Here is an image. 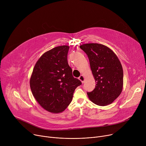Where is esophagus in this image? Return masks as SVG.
<instances>
[{"mask_svg": "<svg viewBox=\"0 0 146 146\" xmlns=\"http://www.w3.org/2000/svg\"><path fill=\"white\" fill-rule=\"evenodd\" d=\"M78 79L81 81V82L82 83H84V80H85V78H84V76H82V75H81L80 77H79V78H78Z\"/></svg>", "mask_w": 146, "mask_h": 146, "instance_id": "1", "label": "esophagus"}]
</instances>
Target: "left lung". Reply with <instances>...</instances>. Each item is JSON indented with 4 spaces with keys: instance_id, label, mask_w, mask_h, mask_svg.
Wrapping results in <instances>:
<instances>
[{
    "instance_id": "left-lung-1",
    "label": "left lung",
    "mask_w": 146,
    "mask_h": 146,
    "mask_svg": "<svg viewBox=\"0 0 146 146\" xmlns=\"http://www.w3.org/2000/svg\"><path fill=\"white\" fill-rule=\"evenodd\" d=\"M80 47L88 57L96 83L95 89L87 92L89 99L98 106L111 104L123 87V69L119 60L110 48L101 44H84Z\"/></svg>"
}]
</instances>
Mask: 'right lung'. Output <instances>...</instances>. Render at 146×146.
<instances>
[{
  "instance_id": "1",
  "label": "right lung",
  "mask_w": 146,
  "mask_h": 146,
  "mask_svg": "<svg viewBox=\"0 0 146 146\" xmlns=\"http://www.w3.org/2000/svg\"><path fill=\"white\" fill-rule=\"evenodd\" d=\"M68 46L56 47L37 61L30 79L32 94L46 110L59 113L72 102L75 89L81 82L74 78L68 63Z\"/></svg>"
}]
</instances>
